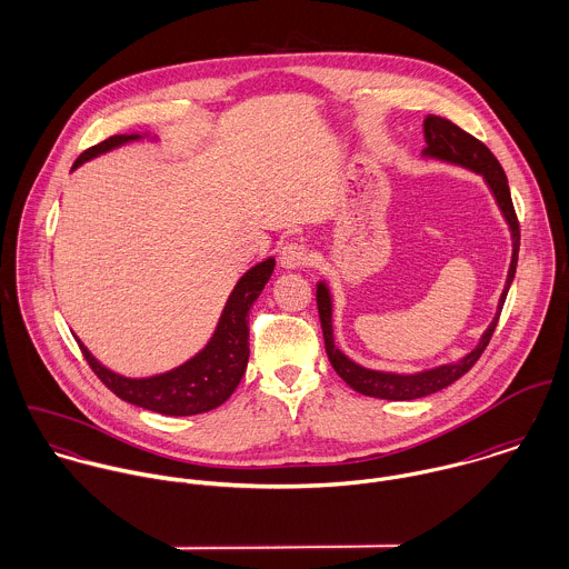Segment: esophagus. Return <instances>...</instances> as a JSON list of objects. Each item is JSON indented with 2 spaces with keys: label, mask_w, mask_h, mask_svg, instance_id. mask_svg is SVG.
Segmentation results:
<instances>
[{
  "label": "esophagus",
  "mask_w": 569,
  "mask_h": 569,
  "mask_svg": "<svg viewBox=\"0 0 569 569\" xmlns=\"http://www.w3.org/2000/svg\"><path fill=\"white\" fill-rule=\"evenodd\" d=\"M309 262H311V253H309L307 244H302L300 241L287 243L280 249V264L284 269H302Z\"/></svg>",
  "instance_id": "esophagus-1"
}]
</instances>
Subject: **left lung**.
I'll return each instance as SVG.
<instances>
[{
    "label": "left lung",
    "instance_id": "left-lung-1",
    "mask_svg": "<svg viewBox=\"0 0 569 569\" xmlns=\"http://www.w3.org/2000/svg\"><path fill=\"white\" fill-rule=\"evenodd\" d=\"M422 131H425V144H427L422 149V158L456 163V166L469 168V170L485 177L488 190L492 192L495 203L499 206V212L508 223L510 239H512V256H510L506 284H503V291H501L499 302H497V313H495V318L488 325L487 330L482 332L478 346L453 363H442V366H436V368H429V370H422V372H413V375L370 370V368H363V366L355 363L350 357H346L335 346V337H332V296H330V289H328L325 280L318 282V296L316 298H318L320 322H322V330H325L326 355H328L330 366L355 392L366 395V397H375V399H386V401H413V399L429 397L433 392L445 390L447 386L458 381L462 375H467L476 366V361L485 352V348H487L488 341L495 332V326H497L499 313H501L506 296H508V289H510L515 271H517V258H519V221H517V214H515V208H512L510 188H508V179H506V172H503L501 163L497 162V158L488 151V147H485L480 140H476L471 133L462 131L458 124H453L447 118L427 116L425 122H422Z\"/></svg>",
    "mask_w": 569,
    "mask_h": 569
}]
</instances>
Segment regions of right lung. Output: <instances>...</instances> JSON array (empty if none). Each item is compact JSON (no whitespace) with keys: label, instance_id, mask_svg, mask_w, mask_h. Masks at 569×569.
<instances>
[{"label":"right lung","instance_id":"1","mask_svg":"<svg viewBox=\"0 0 569 569\" xmlns=\"http://www.w3.org/2000/svg\"><path fill=\"white\" fill-rule=\"evenodd\" d=\"M144 138L158 140L149 133H124L113 136L91 149H87L74 162L72 170L102 153H109L129 142H140ZM276 267V258H264L262 262L247 269L234 284L219 325L214 328L208 343L181 366L166 370L153 377H124L107 366H102L77 337L82 355L96 377L122 401L131 406L144 407L163 416H194L223 406L237 386L243 379L247 359H249V309L258 300L260 291L269 282Z\"/></svg>","mask_w":569,"mask_h":569}]
</instances>
